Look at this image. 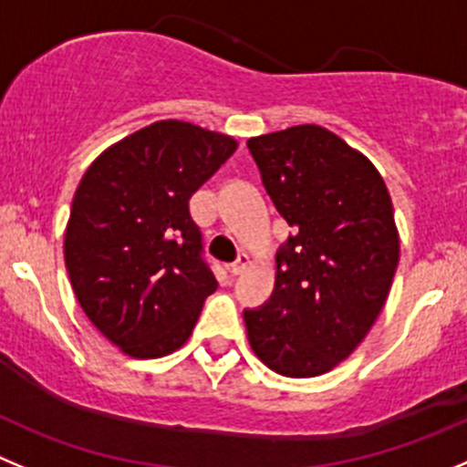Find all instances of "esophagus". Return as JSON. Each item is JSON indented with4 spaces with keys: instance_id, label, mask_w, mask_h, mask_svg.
Instances as JSON below:
<instances>
[{
    "instance_id": "1",
    "label": "esophagus",
    "mask_w": 467,
    "mask_h": 467,
    "mask_svg": "<svg viewBox=\"0 0 467 467\" xmlns=\"http://www.w3.org/2000/svg\"><path fill=\"white\" fill-rule=\"evenodd\" d=\"M250 264H252L250 256H247L245 252H243V254L238 256V259L229 265V273H231V275H243L247 268H250Z\"/></svg>"
}]
</instances>
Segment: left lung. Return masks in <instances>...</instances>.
<instances>
[{
	"label": "left lung",
	"instance_id": "obj_1",
	"mask_svg": "<svg viewBox=\"0 0 467 467\" xmlns=\"http://www.w3.org/2000/svg\"><path fill=\"white\" fill-rule=\"evenodd\" d=\"M293 236L275 256V291L247 309L256 358L288 379L344 362L379 318L399 265L388 185L371 160L317 123L247 140Z\"/></svg>",
	"mask_w": 467,
	"mask_h": 467
}]
</instances>
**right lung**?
I'll list each match as a JSON object with an SVG mask.
<instances>
[{
    "mask_svg": "<svg viewBox=\"0 0 467 467\" xmlns=\"http://www.w3.org/2000/svg\"><path fill=\"white\" fill-rule=\"evenodd\" d=\"M236 149L234 137L167 119L84 171L66 224V270L88 321L130 358L179 350L217 288L190 197Z\"/></svg>",
    "mask_w": 467,
    "mask_h": 467,
    "instance_id": "add662e5",
    "label": "right lung"
}]
</instances>
